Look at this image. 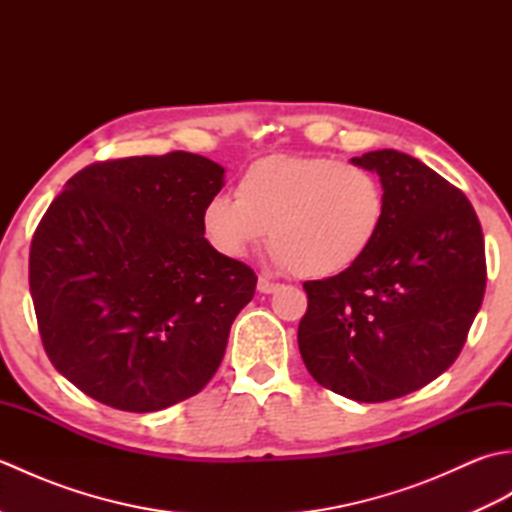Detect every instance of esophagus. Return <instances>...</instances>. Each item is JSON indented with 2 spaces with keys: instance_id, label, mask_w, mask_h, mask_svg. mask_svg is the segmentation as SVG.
I'll use <instances>...</instances> for the list:
<instances>
[{
  "instance_id": "34e87169",
  "label": "esophagus",
  "mask_w": 512,
  "mask_h": 512,
  "mask_svg": "<svg viewBox=\"0 0 512 512\" xmlns=\"http://www.w3.org/2000/svg\"><path fill=\"white\" fill-rule=\"evenodd\" d=\"M279 288H281L279 284H275V281H270L266 277H259L257 279V290L264 292V295H270V292H277Z\"/></svg>"
}]
</instances>
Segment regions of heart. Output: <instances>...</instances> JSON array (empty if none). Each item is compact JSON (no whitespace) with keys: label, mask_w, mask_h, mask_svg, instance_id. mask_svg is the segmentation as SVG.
Listing matches in <instances>:
<instances>
[{"label":"heart","mask_w":512,"mask_h":512,"mask_svg":"<svg viewBox=\"0 0 512 512\" xmlns=\"http://www.w3.org/2000/svg\"><path fill=\"white\" fill-rule=\"evenodd\" d=\"M237 198L215 195L202 211L217 253L242 259L268 233L273 259L306 279L354 268L387 217V195L372 169L328 156H268L237 180Z\"/></svg>","instance_id":"1"}]
</instances>
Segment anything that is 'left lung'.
<instances>
[{"label":"left lung","mask_w":512,"mask_h":512,"mask_svg":"<svg viewBox=\"0 0 512 512\" xmlns=\"http://www.w3.org/2000/svg\"><path fill=\"white\" fill-rule=\"evenodd\" d=\"M387 217L354 268L306 281L299 352L308 372L358 402L407 396L453 365L486 288L480 220L469 198L418 158L369 151Z\"/></svg>","instance_id":"left-lung-1"}]
</instances>
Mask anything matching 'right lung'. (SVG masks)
Here are the masks:
<instances>
[{"label":"right lung","instance_id":"right-lung-1","mask_svg":"<svg viewBox=\"0 0 512 512\" xmlns=\"http://www.w3.org/2000/svg\"><path fill=\"white\" fill-rule=\"evenodd\" d=\"M217 162L171 151L103 160L65 182L32 235L43 350L83 394L160 411L204 389L257 275L206 242Z\"/></svg>","mask_w":512,"mask_h":512}]
</instances>
